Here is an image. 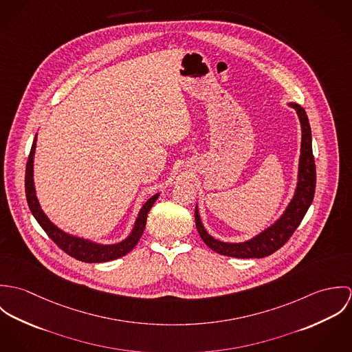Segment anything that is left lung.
<instances>
[{
    "instance_id": "1",
    "label": "left lung",
    "mask_w": 352,
    "mask_h": 352,
    "mask_svg": "<svg viewBox=\"0 0 352 352\" xmlns=\"http://www.w3.org/2000/svg\"><path fill=\"white\" fill-rule=\"evenodd\" d=\"M296 109L301 123V154L298 161L297 186L294 195L280 217L270 226L250 240L241 243H228L212 237L201 222L198 204L195 206V223L204 244L219 254L237 258H260L278 251L292 237L300 226L307 208L310 207L316 190V165L311 151V130L305 109L297 102H289Z\"/></svg>"
}]
</instances>
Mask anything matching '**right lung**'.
<instances>
[{
	"label": "right lung",
	"mask_w": 352,
	"mask_h": 352,
	"mask_svg": "<svg viewBox=\"0 0 352 352\" xmlns=\"http://www.w3.org/2000/svg\"><path fill=\"white\" fill-rule=\"evenodd\" d=\"M36 138L38 134L34 138V144L31 148V153L27 161V168H25V195H27V201L30 206V210L38 223L42 226V229L49 234L51 240L62 250L66 252L69 256L85 261V263H105L111 261L115 258H119L124 254H127L131 251L140 241L146 219H148V212L151 211V206L154 201L158 199L160 192L153 195L151 199H148L146 203L141 207L137 219L134 222V226L130 232V234L115 244H100L98 241H92L89 239L78 237L70 233H66L60 228H58L54 222H51L50 218L46 215L43 211L41 203L38 201L36 197V188H35V182H34V158H35V149H36Z\"/></svg>",
	"instance_id": "add662e5"
}]
</instances>
